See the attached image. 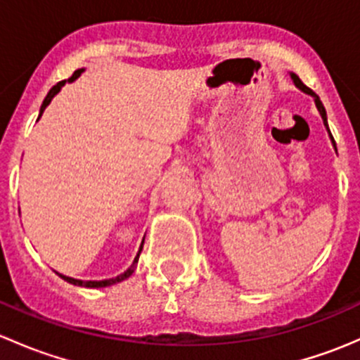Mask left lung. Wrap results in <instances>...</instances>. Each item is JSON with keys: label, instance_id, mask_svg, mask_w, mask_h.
<instances>
[{"label": "left lung", "instance_id": "8db88e82", "mask_svg": "<svg viewBox=\"0 0 360 360\" xmlns=\"http://www.w3.org/2000/svg\"><path fill=\"white\" fill-rule=\"evenodd\" d=\"M291 78H292L294 85H296L297 89H300V90H303L304 94H310V96L314 97V101H315V106H317L319 112H321L322 120H324V125H326V129H328V132H329V127H328V116H326V108H324V104L321 103V99H319V96H317V94H315L314 90H311V89H308V86L304 85L303 82H301V79H300V76H296V75H294V72H291ZM329 136H331V132H329ZM331 141H333V144H335V139H333V136H331ZM335 146H336V144H335Z\"/></svg>", "mask_w": 360, "mask_h": 360}]
</instances>
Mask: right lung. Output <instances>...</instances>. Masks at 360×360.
Returning <instances> with one entry per match:
<instances>
[{"label":"right lung","mask_w":360,"mask_h":360,"mask_svg":"<svg viewBox=\"0 0 360 360\" xmlns=\"http://www.w3.org/2000/svg\"><path fill=\"white\" fill-rule=\"evenodd\" d=\"M82 72H83V69H78V71H75V72H72L71 78L68 79V82H75V79L78 78V76L82 75ZM64 85H66V79H63V82H59V83H57V85H53L52 89H50V92L46 94L45 101H43V104H41V110H39V116L43 115V111H45V108L49 106L50 101H52L53 97H56L57 94H59V90L63 89ZM39 116H38V118H39ZM143 244H144V240H143ZM143 244H141L139 252H137L136 259H134V263L130 264L129 270H125V271H123V274H120L118 277H115V278H106V281H78V278H71V277H66V275H60V274H59V277L64 278V281L69 282V284H72V285H82V288H108V285L118 284V282L125 281V278H129L130 275L134 274V270H136V266H137V261H139V254H141V250H143Z\"/></svg>","instance_id":"1"}]
</instances>
